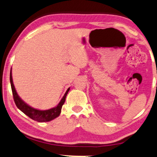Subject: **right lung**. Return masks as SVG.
Listing matches in <instances>:
<instances>
[{"instance_id": "right-lung-1", "label": "right lung", "mask_w": 157, "mask_h": 157, "mask_svg": "<svg viewBox=\"0 0 157 157\" xmlns=\"http://www.w3.org/2000/svg\"><path fill=\"white\" fill-rule=\"evenodd\" d=\"M10 81L11 88H12L13 99H14L15 103L17 107V108L20 109L22 113H24L25 114L28 115V116L29 117H30L31 119L40 122L51 121V120H54V118L57 117L59 115H60L62 105H63V103H64L66 97H67V95L70 89V88H68L67 90L65 93L64 95L63 96L62 99L61 100V101L59 102V103L56 107H54L53 108L49 109V110H37V109L32 108V107L28 105V104L25 103V102L19 97V95L17 94L16 90H15V88L14 84H13V82L12 73H11V71L10 74Z\"/></svg>"}]
</instances>
